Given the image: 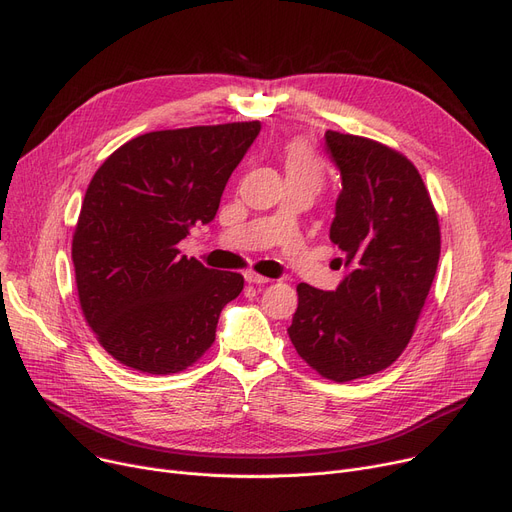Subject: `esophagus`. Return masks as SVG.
Instances as JSON below:
<instances>
[{
    "mask_svg": "<svg viewBox=\"0 0 512 512\" xmlns=\"http://www.w3.org/2000/svg\"><path fill=\"white\" fill-rule=\"evenodd\" d=\"M244 280H247L249 284H268V282H272L270 278L259 276V274H255V272H244Z\"/></svg>",
    "mask_w": 512,
    "mask_h": 512,
    "instance_id": "esophagus-1",
    "label": "esophagus"
}]
</instances>
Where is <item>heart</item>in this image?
I'll list each match as a JSON object with an SVG mask.
<instances>
[{"label":"heart","mask_w":512,"mask_h":512,"mask_svg":"<svg viewBox=\"0 0 512 512\" xmlns=\"http://www.w3.org/2000/svg\"><path fill=\"white\" fill-rule=\"evenodd\" d=\"M284 169L286 180H303L314 184L316 188L322 184V165L305 142H291L284 152Z\"/></svg>","instance_id":"1"}]
</instances>
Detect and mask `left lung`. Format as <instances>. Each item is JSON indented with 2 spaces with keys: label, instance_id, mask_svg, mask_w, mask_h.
<instances>
[{
  "label": "left lung",
  "instance_id": "8db88e82",
  "mask_svg": "<svg viewBox=\"0 0 512 512\" xmlns=\"http://www.w3.org/2000/svg\"><path fill=\"white\" fill-rule=\"evenodd\" d=\"M341 171L330 240L343 251L335 291L301 282L288 326L297 353L322 376L347 383L391 366L412 337L433 284L441 236L416 167L379 142L326 131Z\"/></svg>",
  "mask_w": 512,
  "mask_h": 512
}]
</instances>
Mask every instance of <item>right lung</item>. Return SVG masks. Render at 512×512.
Masks as SVG:
<instances>
[{
  "label": "right lung",
  "mask_w": 512,
  "mask_h": 512,
  "mask_svg": "<svg viewBox=\"0 0 512 512\" xmlns=\"http://www.w3.org/2000/svg\"><path fill=\"white\" fill-rule=\"evenodd\" d=\"M261 123L165 129L115 150L87 186L73 236L79 303L121 364L171 374L213 345L221 309L244 278L177 251L213 221Z\"/></svg>",
  "instance_id": "obj_1"
}]
</instances>
